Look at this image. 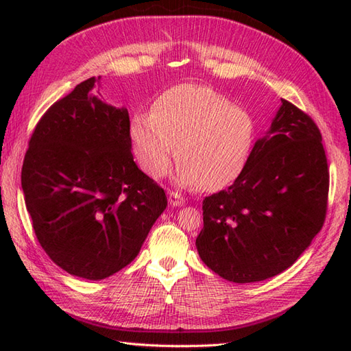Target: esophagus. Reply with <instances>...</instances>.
<instances>
[{"label": "esophagus", "mask_w": 351, "mask_h": 351, "mask_svg": "<svg viewBox=\"0 0 351 351\" xmlns=\"http://www.w3.org/2000/svg\"><path fill=\"white\" fill-rule=\"evenodd\" d=\"M169 204L171 206H181L185 204V199L180 195V193H175V191H170L169 193Z\"/></svg>", "instance_id": "esophagus-1"}]
</instances>
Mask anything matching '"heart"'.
<instances>
[{
	"instance_id": "1",
	"label": "heart",
	"mask_w": 351,
	"mask_h": 351,
	"mask_svg": "<svg viewBox=\"0 0 351 351\" xmlns=\"http://www.w3.org/2000/svg\"><path fill=\"white\" fill-rule=\"evenodd\" d=\"M130 134L136 158L149 176L166 175L176 154L181 162L175 181L181 187L219 191L247 167L256 125L247 111L213 88L181 84L161 93L151 114L134 117Z\"/></svg>"
}]
</instances>
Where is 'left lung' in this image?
Returning a JSON list of instances; mask_svg holds the SVG:
<instances>
[{
  "mask_svg": "<svg viewBox=\"0 0 351 351\" xmlns=\"http://www.w3.org/2000/svg\"><path fill=\"white\" fill-rule=\"evenodd\" d=\"M327 195L329 170L318 126L282 99L241 176L204 199L199 256L229 282L273 278L293 265L323 228Z\"/></svg>",
  "mask_w": 351,
  "mask_h": 351,
  "instance_id": "1",
  "label": "left lung"
}]
</instances>
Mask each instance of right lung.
<instances>
[{
	"label": "right lung",
	"mask_w": 351,
	"mask_h": 351,
	"mask_svg": "<svg viewBox=\"0 0 351 351\" xmlns=\"http://www.w3.org/2000/svg\"><path fill=\"white\" fill-rule=\"evenodd\" d=\"M88 78L42 116L22 166L34 234L72 276L101 280L138 255L167 206L134 162L130 114L95 95Z\"/></svg>",
	"instance_id": "add662e5"
}]
</instances>
